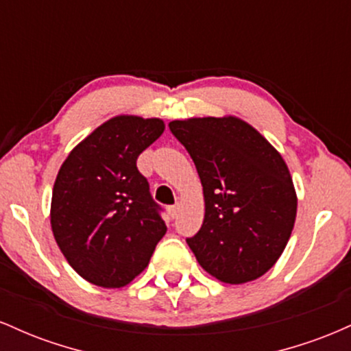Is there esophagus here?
<instances>
[{"label":"esophagus","mask_w":351,"mask_h":351,"mask_svg":"<svg viewBox=\"0 0 351 351\" xmlns=\"http://www.w3.org/2000/svg\"><path fill=\"white\" fill-rule=\"evenodd\" d=\"M178 211H180L178 204H173V206H168V213H170L171 217H176V215H178Z\"/></svg>","instance_id":"1"}]
</instances>
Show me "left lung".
I'll return each instance as SVG.
<instances>
[{
    "mask_svg": "<svg viewBox=\"0 0 351 351\" xmlns=\"http://www.w3.org/2000/svg\"><path fill=\"white\" fill-rule=\"evenodd\" d=\"M204 195L203 226L186 243L204 271L228 284L265 274L284 252L297 196L280 153L236 117L173 120Z\"/></svg>",
    "mask_w": 351,
    "mask_h": 351,
    "instance_id": "1",
    "label": "left lung"
}]
</instances>
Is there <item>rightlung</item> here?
Here are the masks:
<instances>
[{
	"instance_id": "obj_1",
	"label": "right lung",
	"mask_w": 351,
	"mask_h": 351,
	"mask_svg": "<svg viewBox=\"0 0 351 351\" xmlns=\"http://www.w3.org/2000/svg\"><path fill=\"white\" fill-rule=\"evenodd\" d=\"M160 119L119 115L69 153L52 189L51 226L71 267L99 287H123L167 232L136 158L163 134Z\"/></svg>"
}]
</instances>
